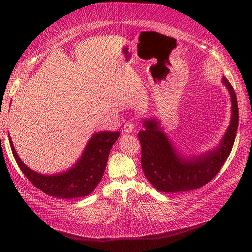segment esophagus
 <instances>
[{
  "mask_svg": "<svg viewBox=\"0 0 252 252\" xmlns=\"http://www.w3.org/2000/svg\"><path fill=\"white\" fill-rule=\"evenodd\" d=\"M133 129H134V124H133V122H131V121H128V122H126L125 125H124L123 131H124L125 133H131V132L133 131Z\"/></svg>",
  "mask_w": 252,
  "mask_h": 252,
  "instance_id": "34e87169",
  "label": "esophagus"
}]
</instances>
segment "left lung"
<instances>
[{
  "label": "left lung",
  "mask_w": 252,
  "mask_h": 252,
  "mask_svg": "<svg viewBox=\"0 0 252 252\" xmlns=\"http://www.w3.org/2000/svg\"><path fill=\"white\" fill-rule=\"evenodd\" d=\"M231 97V121L220 144L204 155L183 158L162 130L157 119L144 121L139 132L144 174L152 186L163 192H184L203 187L216 177L229 157L239 125V108L234 89L223 78Z\"/></svg>",
  "instance_id": "obj_1"
}]
</instances>
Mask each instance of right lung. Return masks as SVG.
Here are the masks:
<instances>
[{
  "mask_svg": "<svg viewBox=\"0 0 252 252\" xmlns=\"http://www.w3.org/2000/svg\"><path fill=\"white\" fill-rule=\"evenodd\" d=\"M120 132L103 131L94 133L85 150L72 168L62 173L45 175L37 173L23 163L17 155L9 136L10 147L22 172L41 191L59 199H75L90 194L102 180L112 145Z\"/></svg>",
  "mask_w": 252,
  "mask_h": 252,
  "instance_id": "obj_1",
  "label": "right lung"
}]
</instances>
